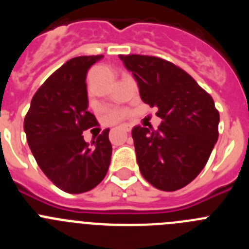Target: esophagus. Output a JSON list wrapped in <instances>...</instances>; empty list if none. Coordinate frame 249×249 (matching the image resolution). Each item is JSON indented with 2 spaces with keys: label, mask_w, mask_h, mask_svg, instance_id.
<instances>
[{
  "label": "esophagus",
  "mask_w": 249,
  "mask_h": 249,
  "mask_svg": "<svg viewBox=\"0 0 249 249\" xmlns=\"http://www.w3.org/2000/svg\"><path fill=\"white\" fill-rule=\"evenodd\" d=\"M123 131H124V132H127V133H128V132H131V127H128V126H124V127H123Z\"/></svg>",
  "instance_id": "1"
}]
</instances>
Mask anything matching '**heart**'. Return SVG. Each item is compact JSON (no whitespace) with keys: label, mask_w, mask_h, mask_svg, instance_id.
<instances>
[{"label":"heart","mask_w":249,"mask_h":249,"mask_svg":"<svg viewBox=\"0 0 249 249\" xmlns=\"http://www.w3.org/2000/svg\"><path fill=\"white\" fill-rule=\"evenodd\" d=\"M123 117V112L122 111H109L106 116L107 121L108 122H116V121L121 120Z\"/></svg>","instance_id":"obj_1"}]
</instances>
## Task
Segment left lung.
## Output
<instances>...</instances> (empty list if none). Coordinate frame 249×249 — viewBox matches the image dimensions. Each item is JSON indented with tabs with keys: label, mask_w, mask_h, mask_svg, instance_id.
Wrapping results in <instances>:
<instances>
[{
	"label": "left lung",
	"mask_w": 249,
	"mask_h": 249,
	"mask_svg": "<svg viewBox=\"0 0 249 249\" xmlns=\"http://www.w3.org/2000/svg\"><path fill=\"white\" fill-rule=\"evenodd\" d=\"M137 81L144 103L157 107V129H132L137 163L157 190L183 188L201 173L218 140L219 113L214 101L190 74L166 59L120 54Z\"/></svg>",
	"instance_id": "8db88e82"
}]
</instances>
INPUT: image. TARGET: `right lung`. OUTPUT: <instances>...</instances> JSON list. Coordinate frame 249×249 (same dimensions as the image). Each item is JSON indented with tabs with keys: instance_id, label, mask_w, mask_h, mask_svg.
I'll use <instances>...</instances> for the list:
<instances>
[{
	"instance_id": "add662e5",
	"label": "right lung",
	"mask_w": 249,
	"mask_h": 249,
	"mask_svg": "<svg viewBox=\"0 0 249 249\" xmlns=\"http://www.w3.org/2000/svg\"><path fill=\"white\" fill-rule=\"evenodd\" d=\"M103 56L70 59L36 92L23 122L28 146L39 168L59 190L89 192L108 171L112 146L109 129L89 146L83 131L98 122L89 108L86 74Z\"/></svg>"
}]
</instances>
